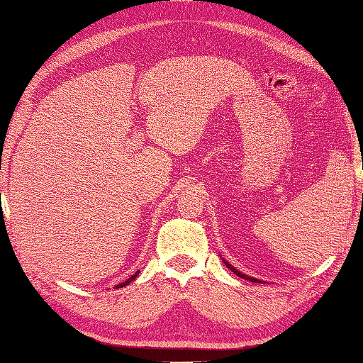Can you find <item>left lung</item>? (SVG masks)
<instances>
[{
	"label": "left lung",
	"instance_id": "1",
	"mask_svg": "<svg viewBox=\"0 0 363 363\" xmlns=\"http://www.w3.org/2000/svg\"><path fill=\"white\" fill-rule=\"evenodd\" d=\"M223 261H224V264H225V266H227V267H229V269L232 270V272H233V274H235V275H238V277H240V279H245V280H250V281H255V284H259V281H261V280H257V279H255V277H250V275H245V274H242V272H240V270H237L235 267H233V266H232V264H229V262H227V261L224 259V257H223Z\"/></svg>",
	"mask_w": 363,
	"mask_h": 363
}]
</instances>
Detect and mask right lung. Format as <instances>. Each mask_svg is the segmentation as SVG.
<instances>
[{
    "mask_svg": "<svg viewBox=\"0 0 363 363\" xmlns=\"http://www.w3.org/2000/svg\"><path fill=\"white\" fill-rule=\"evenodd\" d=\"M138 275H139V270H138V272H136V274H133V275H131V277H130V279H128L126 281H123V284H118V285H116V288H123V286L130 285L133 280H136V277H138Z\"/></svg>",
    "mask_w": 363,
    "mask_h": 363,
    "instance_id": "add662e5",
    "label": "right lung"
}]
</instances>
